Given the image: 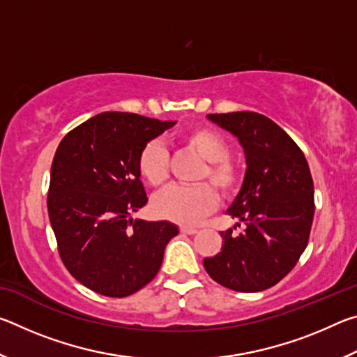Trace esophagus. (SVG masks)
Masks as SVG:
<instances>
[{
    "mask_svg": "<svg viewBox=\"0 0 357 357\" xmlns=\"http://www.w3.org/2000/svg\"><path fill=\"white\" fill-rule=\"evenodd\" d=\"M181 233H184V234H195V233H197V228H192V227H181Z\"/></svg>",
    "mask_w": 357,
    "mask_h": 357,
    "instance_id": "obj_1",
    "label": "esophagus"
}]
</instances>
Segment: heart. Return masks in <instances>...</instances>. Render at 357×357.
<instances>
[{"label": "heart", "instance_id": "obj_1", "mask_svg": "<svg viewBox=\"0 0 357 357\" xmlns=\"http://www.w3.org/2000/svg\"><path fill=\"white\" fill-rule=\"evenodd\" d=\"M183 142L208 164L200 179H209L222 195H229L238 185V170L228 160L229 146L219 132L208 128H193L183 135ZM138 173L151 187H164L168 179V154L159 142H151L138 157ZM217 197L208 184L192 187L173 185L153 200V211L160 219L179 225H197L215 208Z\"/></svg>", "mask_w": 357, "mask_h": 357}]
</instances>
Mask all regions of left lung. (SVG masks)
Returning a JSON list of instances; mask_svg holds the SVG:
<instances>
[{
    "mask_svg": "<svg viewBox=\"0 0 357 357\" xmlns=\"http://www.w3.org/2000/svg\"><path fill=\"white\" fill-rule=\"evenodd\" d=\"M208 119L244 149V181L227 214L245 228L239 234L222 231V250L203 266L222 287L263 291L294 268L309 243L315 213L310 168L293 138L264 114L233 112Z\"/></svg>",
    "mask_w": 357,
    "mask_h": 357,
    "instance_id": "left-lung-1",
    "label": "left lung"
}]
</instances>
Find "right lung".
<instances>
[{"label": "right lung", "instance_id": "1", "mask_svg": "<svg viewBox=\"0 0 357 357\" xmlns=\"http://www.w3.org/2000/svg\"><path fill=\"white\" fill-rule=\"evenodd\" d=\"M176 121L105 112L66 135L53 157L47 208L59 257L93 291L126 298L154 279L179 233L172 222L132 219L148 203L138 157Z\"/></svg>", "mask_w": 357, "mask_h": 357}]
</instances>
